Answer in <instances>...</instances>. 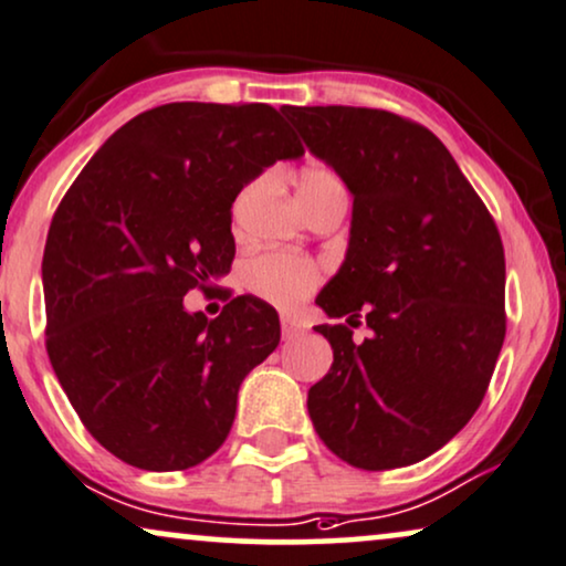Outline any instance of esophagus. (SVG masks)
Listing matches in <instances>:
<instances>
[{
	"label": "esophagus",
	"mask_w": 566,
	"mask_h": 566,
	"mask_svg": "<svg viewBox=\"0 0 566 566\" xmlns=\"http://www.w3.org/2000/svg\"><path fill=\"white\" fill-rule=\"evenodd\" d=\"M281 329H283V337L285 340H289V337H293V335H298L301 333V325L296 319L291 317V314H283L281 317Z\"/></svg>",
	"instance_id": "34e87169"
}]
</instances>
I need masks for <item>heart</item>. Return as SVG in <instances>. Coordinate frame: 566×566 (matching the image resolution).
<instances>
[{"instance_id":"1","label":"heart","mask_w":566,"mask_h":566,"mask_svg":"<svg viewBox=\"0 0 566 566\" xmlns=\"http://www.w3.org/2000/svg\"><path fill=\"white\" fill-rule=\"evenodd\" d=\"M340 185L333 174L325 168H310L301 176L298 187H329ZM319 265L306 260V256L285 254V252H268L254 256L247 262L244 277L247 285L256 296L268 298L270 304L293 306L304 301L319 283Z\"/></svg>"}]
</instances>
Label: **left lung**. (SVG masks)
<instances>
[{
  "mask_svg": "<svg viewBox=\"0 0 566 566\" xmlns=\"http://www.w3.org/2000/svg\"><path fill=\"white\" fill-rule=\"evenodd\" d=\"M354 197L346 260L319 291L333 366L306 408L361 471L413 465L471 421L504 343V249L442 139L379 108L283 106Z\"/></svg>",
  "mask_w": 566,
  "mask_h": 566,
  "instance_id": "8db88e82",
  "label": "left lung"
}]
</instances>
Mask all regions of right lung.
Returning a JSON list of instances; mask_svg holds the SVG:
<instances>
[{"mask_svg": "<svg viewBox=\"0 0 566 566\" xmlns=\"http://www.w3.org/2000/svg\"><path fill=\"white\" fill-rule=\"evenodd\" d=\"M304 156L268 104H166L87 160L43 249L46 350L85 429L143 471H187L229 437L239 387L281 343L277 312L237 296L220 317L185 296L231 270V205Z\"/></svg>", "mask_w": 566, "mask_h": 566, "instance_id": "obj_1", "label": "right lung"}]
</instances>
